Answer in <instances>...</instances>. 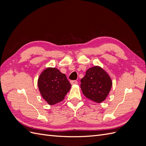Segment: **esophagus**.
I'll return each mask as SVG.
<instances>
[{
	"label": "esophagus",
	"mask_w": 146,
	"mask_h": 146,
	"mask_svg": "<svg viewBox=\"0 0 146 146\" xmlns=\"http://www.w3.org/2000/svg\"><path fill=\"white\" fill-rule=\"evenodd\" d=\"M71 85H76V84L78 83V82L77 80H71L70 82Z\"/></svg>",
	"instance_id": "34e87169"
}]
</instances>
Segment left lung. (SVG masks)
<instances>
[{
    "label": "left lung",
    "mask_w": 146,
    "mask_h": 146,
    "mask_svg": "<svg viewBox=\"0 0 146 146\" xmlns=\"http://www.w3.org/2000/svg\"><path fill=\"white\" fill-rule=\"evenodd\" d=\"M80 82L83 94L86 98L96 103L105 100L112 86L110 76L99 66L88 69Z\"/></svg>",
    "instance_id": "obj_1"
}]
</instances>
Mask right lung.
<instances>
[{"instance_id":"obj_1","label":"right lung","mask_w":146,"mask_h":146,"mask_svg":"<svg viewBox=\"0 0 146 146\" xmlns=\"http://www.w3.org/2000/svg\"><path fill=\"white\" fill-rule=\"evenodd\" d=\"M39 92L47 102L55 105L62 101L71 87L66 75L55 68H48L38 80Z\"/></svg>"}]
</instances>
